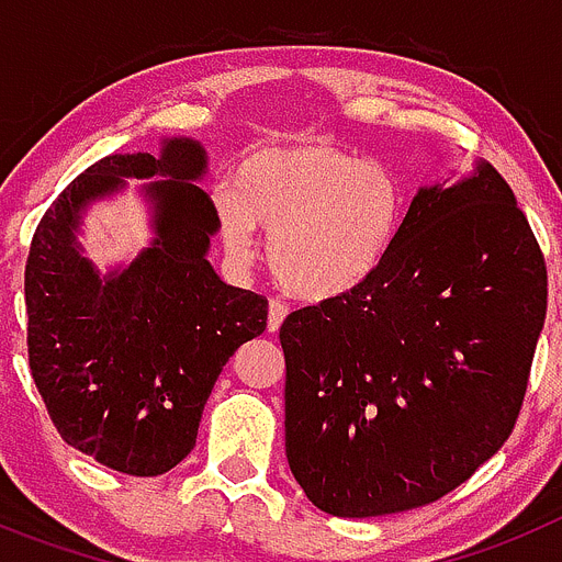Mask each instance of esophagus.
<instances>
[{"label":"esophagus","instance_id":"34e87169","mask_svg":"<svg viewBox=\"0 0 562 562\" xmlns=\"http://www.w3.org/2000/svg\"><path fill=\"white\" fill-rule=\"evenodd\" d=\"M286 304L281 301V297H270V310H267V329L270 331H278V326L284 324L286 317Z\"/></svg>","mask_w":562,"mask_h":562}]
</instances>
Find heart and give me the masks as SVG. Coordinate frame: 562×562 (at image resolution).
<instances>
[{
  "label": "heart",
  "mask_w": 562,
  "mask_h": 562,
  "mask_svg": "<svg viewBox=\"0 0 562 562\" xmlns=\"http://www.w3.org/2000/svg\"><path fill=\"white\" fill-rule=\"evenodd\" d=\"M222 241L250 258L252 227L267 233V261L284 290L331 301L382 270L405 220L396 171L326 143H286L245 154L231 191L216 193Z\"/></svg>",
  "instance_id": "1"
}]
</instances>
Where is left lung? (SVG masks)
<instances>
[{
	"instance_id": "1",
	"label": "left lung",
	"mask_w": 562,
	"mask_h": 562,
	"mask_svg": "<svg viewBox=\"0 0 562 562\" xmlns=\"http://www.w3.org/2000/svg\"><path fill=\"white\" fill-rule=\"evenodd\" d=\"M543 250L493 166L422 188L369 284L281 324L286 459L337 518L453 493L509 439L546 321Z\"/></svg>"
}]
</instances>
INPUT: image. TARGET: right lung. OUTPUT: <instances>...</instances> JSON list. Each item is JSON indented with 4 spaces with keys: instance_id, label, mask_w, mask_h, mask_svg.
<instances>
[{
    "instance_id": "1",
    "label": "right lung",
    "mask_w": 562,
    "mask_h": 562,
    "mask_svg": "<svg viewBox=\"0 0 562 562\" xmlns=\"http://www.w3.org/2000/svg\"><path fill=\"white\" fill-rule=\"evenodd\" d=\"M205 151L168 140L151 154H109L47 207L24 265L30 374L69 448L126 475H162L196 445L222 366L267 329V297L220 281L205 258L220 227L196 186ZM166 172L158 241L121 277L101 282L71 231L89 199L121 176Z\"/></svg>"
}]
</instances>
